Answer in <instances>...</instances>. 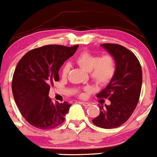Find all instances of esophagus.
Masks as SVG:
<instances>
[{
    "label": "esophagus",
    "instance_id": "34e87169",
    "mask_svg": "<svg viewBox=\"0 0 157 157\" xmlns=\"http://www.w3.org/2000/svg\"><path fill=\"white\" fill-rule=\"evenodd\" d=\"M80 103L82 104L83 106H85V107H87V106H90V103H88V102H80Z\"/></svg>",
    "mask_w": 157,
    "mask_h": 157
}]
</instances>
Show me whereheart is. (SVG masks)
<instances>
[{
	"instance_id": "b5f03b06",
	"label": "heart",
	"mask_w": 157,
	"mask_h": 157,
	"mask_svg": "<svg viewBox=\"0 0 157 157\" xmlns=\"http://www.w3.org/2000/svg\"><path fill=\"white\" fill-rule=\"evenodd\" d=\"M75 62L82 69L90 72L92 81L98 85H105L111 82L115 75L117 63L114 57L106 55L99 58L98 55L89 52L80 53L75 58ZM69 71V66L64 65L61 70V76L65 78ZM78 97H85V94L77 90Z\"/></svg>"
}]
</instances>
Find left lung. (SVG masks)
Listing matches in <instances>:
<instances>
[{
  "instance_id": "1",
  "label": "left lung",
  "mask_w": 157,
  "mask_h": 157,
  "mask_svg": "<svg viewBox=\"0 0 157 157\" xmlns=\"http://www.w3.org/2000/svg\"><path fill=\"white\" fill-rule=\"evenodd\" d=\"M102 46L115 59L117 70L110 83L97 95L109 99L111 104H105L104 108L99 105L100 113L92 121L99 127L112 129L124 124L136 109L141 94L142 70L136 55L123 45L104 43Z\"/></svg>"
}]
</instances>
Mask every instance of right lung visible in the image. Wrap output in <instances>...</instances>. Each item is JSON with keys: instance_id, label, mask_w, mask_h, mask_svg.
<instances>
[{"instance_id": "right-lung-1", "label": "right lung", "mask_w": 157, "mask_h": 157, "mask_svg": "<svg viewBox=\"0 0 157 157\" xmlns=\"http://www.w3.org/2000/svg\"><path fill=\"white\" fill-rule=\"evenodd\" d=\"M78 45H47L27 52L18 61L12 82L15 102L21 115L34 127L50 129L62 124L71 105L54 103L50 87L58 82V71Z\"/></svg>"}]
</instances>
